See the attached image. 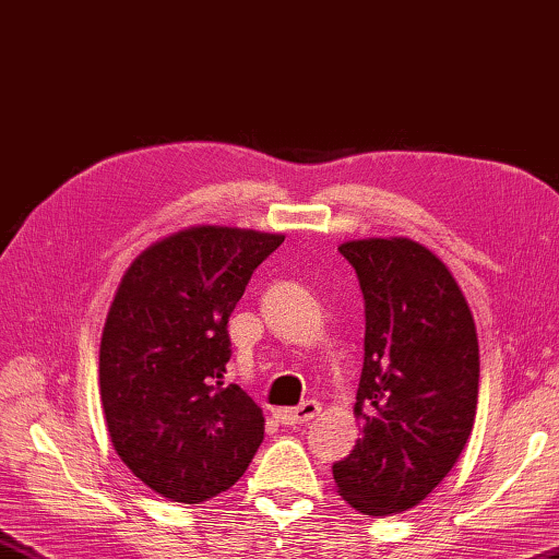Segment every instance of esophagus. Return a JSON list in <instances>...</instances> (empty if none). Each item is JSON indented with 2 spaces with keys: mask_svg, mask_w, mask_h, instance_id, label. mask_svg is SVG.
<instances>
[{
  "mask_svg": "<svg viewBox=\"0 0 559 559\" xmlns=\"http://www.w3.org/2000/svg\"><path fill=\"white\" fill-rule=\"evenodd\" d=\"M318 415H321V403H316V401H306L299 407L277 409V413H275V417L280 419V423L287 425V427L306 425V423H311V419H316Z\"/></svg>",
  "mask_w": 559,
  "mask_h": 559,
  "instance_id": "34e87169",
  "label": "esophagus"
}]
</instances>
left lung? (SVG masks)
<instances>
[{
  "instance_id": "obj_1",
  "label": "left lung",
  "mask_w": 559,
  "mask_h": 559,
  "mask_svg": "<svg viewBox=\"0 0 559 559\" xmlns=\"http://www.w3.org/2000/svg\"><path fill=\"white\" fill-rule=\"evenodd\" d=\"M364 294V367L355 417L361 439L333 465L359 514L393 516L429 497L468 443L480 349L471 306L441 258L413 238L337 248Z\"/></svg>"
}]
</instances>
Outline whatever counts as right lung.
<instances>
[{
    "mask_svg": "<svg viewBox=\"0 0 559 559\" xmlns=\"http://www.w3.org/2000/svg\"><path fill=\"white\" fill-rule=\"evenodd\" d=\"M284 241L236 226H188L136 255L100 335V403L134 477L180 504L238 483L265 435L241 385L224 383L229 316L253 270Z\"/></svg>",
    "mask_w": 559,
    "mask_h": 559,
    "instance_id": "1",
    "label": "right lung"
}]
</instances>
